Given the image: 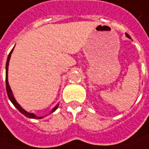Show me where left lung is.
Listing matches in <instances>:
<instances>
[{"label": "left lung", "mask_w": 149, "mask_h": 149, "mask_svg": "<svg viewBox=\"0 0 149 149\" xmlns=\"http://www.w3.org/2000/svg\"><path fill=\"white\" fill-rule=\"evenodd\" d=\"M126 36H127V37H128V38H129V39H131V37L129 36V35H128V34H126Z\"/></svg>", "instance_id": "8db88e82"}]
</instances>
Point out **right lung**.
Here are the masks:
<instances>
[{
    "mask_svg": "<svg viewBox=\"0 0 149 149\" xmlns=\"http://www.w3.org/2000/svg\"><path fill=\"white\" fill-rule=\"evenodd\" d=\"M14 49V48H13ZM13 49H11V51L10 52V54H9L8 57H7V60H6V92H7V95H8V98L9 100L11 101V103L14 104V106L19 110V111L22 113V114H24L25 116H26L27 118H42L43 117H38L36 116L35 113H28V112H26L24 109H22L21 108V106L16 102V100H15L14 96H13V94H12V91H11V89H10V85H9L8 83V65H9V61H10V55H11V53H12V51H13ZM58 107H59V104H57V105L55 106L54 108H53V109L51 110L50 113H53L57 109H58Z\"/></svg>",
    "mask_w": 149,
    "mask_h": 149,
    "instance_id": "1",
    "label": "right lung"
}]
</instances>
